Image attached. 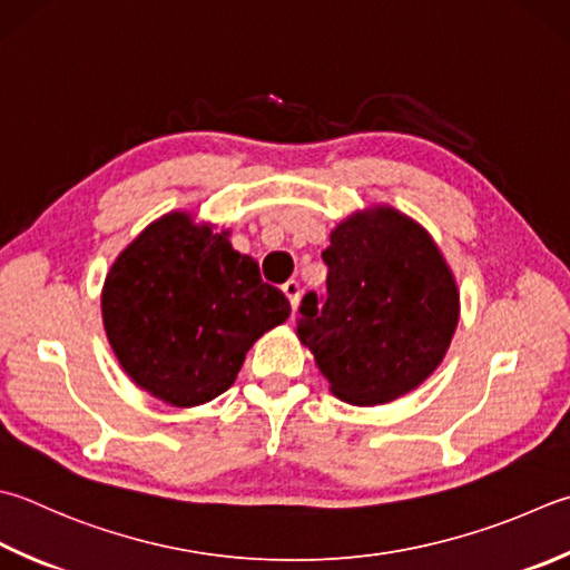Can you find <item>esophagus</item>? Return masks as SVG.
<instances>
[{
	"label": "esophagus",
	"instance_id": "obj_1",
	"mask_svg": "<svg viewBox=\"0 0 570 570\" xmlns=\"http://www.w3.org/2000/svg\"><path fill=\"white\" fill-rule=\"evenodd\" d=\"M283 293L287 295V299H289V305H293V309H297V305H299V283H297V281H287V283L283 285Z\"/></svg>",
	"mask_w": 570,
	"mask_h": 570
}]
</instances>
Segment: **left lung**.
Segmentation results:
<instances>
[{
	"label": "left lung",
	"mask_w": 570,
	"mask_h": 570,
	"mask_svg": "<svg viewBox=\"0 0 570 570\" xmlns=\"http://www.w3.org/2000/svg\"><path fill=\"white\" fill-rule=\"evenodd\" d=\"M327 295L307 293L297 335L337 400L386 404L444 360L459 322L452 271L422 225L377 206L354 213L322 253Z\"/></svg>",
	"instance_id": "left-lung-1"
}]
</instances>
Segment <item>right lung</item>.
Here are the masks:
<instances>
[{"label": "right lung", "instance_id": "obj_1", "mask_svg": "<svg viewBox=\"0 0 570 570\" xmlns=\"http://www.w3.org/2000/svg\"><path fill=\"white\" fill-rule=\"evenodd\" d=\"M228 230L174 210L116 257L101 293L106 337L141 390L174 406L216 400L245 352L289 317L281 289L263 283Z\"/></svg>", "mask_w": 570, "mask_h": 570}]
</instances>
